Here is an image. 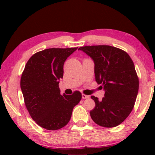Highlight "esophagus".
<instances>
[{
  "label": "esophagus",
  "instance_id": "34e87169",
  "mask_svg": "<svg viewBox=\"0 0 155 155\" xmlns=\"http://www.w3.org/2000/svg\"><path fill=\"white\" fill-rule=\"evenodd\" d=\"M82 98H83V99H85V98H90V96H89L88 95H86V94H82Z\"/></svg>",
  "mask_w": 155,
  "mask_h": 155
}]
</instances>
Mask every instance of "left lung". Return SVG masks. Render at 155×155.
Instances as JSON below:
<instances>
[{"label":"left lung","mask_w":155,"mask_h":155,"mask_svg":"<svg viewBox=\"0 0 155 155\" xmlns=\"http://www.w3.org/2000/svg\"><path fill=\"white\" fill-rule=\"evenodd\" d=\"M94 60L96 81L105 93L102 101L94 96L95 107L90 111L93 121L112 128L121 124L134 107L139 90V78L133 60L127 52L107 45L78 48Z\"/></svg>","instance_id":"8db88e82"}]
</instances>
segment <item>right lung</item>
<instances>
[{
    "mask_svg": "<svg viewBox=\"0 0 155 155\" xmlns=\"http://www.w3.org/2000/svg\"><path fill=\"white\" fill-rule=\"evenodd\" d=\"M78 48H48L28 59L20 79L25 104L32 119L41 127L55 130L69 122L73 108L82 98L74 91L61 95L59 83L65 60Z\"/></svg>",
    "mask_w": 155,
    "mask_h": 155,
    "instance_id": "1",
    "label": "right lung"
}]
</instances>
